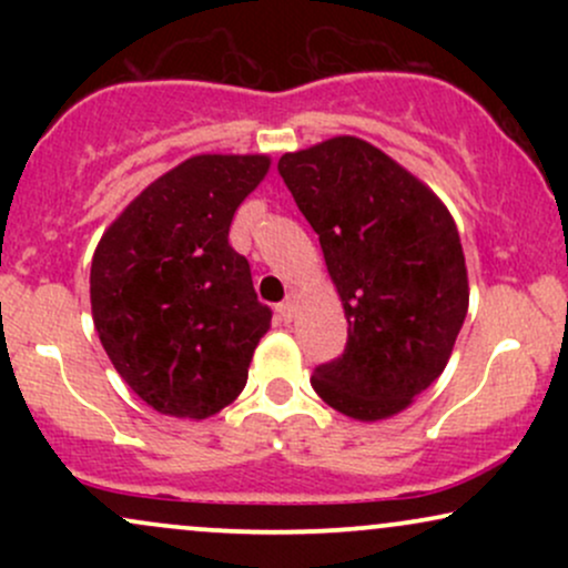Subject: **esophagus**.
I'll return each instance as SVG.
<instances>
[{"label": "esophagus", "mask_w": 568, "mask_h": 568, "mask_svg": "<svg viewBox=\"0 0 568 568\" xmlns=\"http://www.w3.org/2000/svg\"><path fill=\"white\" fill-rule=\"evenodd\" d=\"M277 312H280V317H283L285 323L293 321V312H296V291H288L285 302L277 304Z\"/></svg>", "instance_id": "esophagus-1"}]
</instances>
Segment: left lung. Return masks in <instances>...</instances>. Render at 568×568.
Segmentation results:
<instances>
[{
	"instance_id": "8db88e82",
	"label": "left lung",
	"mask_w": 568,
	"mask_h": 568,
	"mask_svg": "<svg viewBox=\"0 0 568 568\" xmlns=\"http://www.w3.org/2000/svg\"><path fill=\"white\" fill-rule=\"evenodd\" d=\"M321 237L347 315V347L312 387L338 414L387 419L446 368L467 315L459 232L433 189L382 149L336 135L277 162Z\"/></svg>"
}]
</instances>
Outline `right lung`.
Returning a JSON list of instances; mask_svg holds the SVG:
<instances>
[{
  "label": "right lung",
  "instance_id": "add662e5",
  "mask_svg": "<svg viewBox=\"0 0 568 568\" xmlns=\"http://www.w3.org/2000/svg\"><path fill=\"white\" fill-rule=\"evenodd\" d=\"M266 154H197L160 175L103 232L90 266L93 323L146 406L205 419L243 393L272 310L230 245Z\"/></svg>",
  "mask_w": 568,
  "mask_h": 568
}]
</instances>
